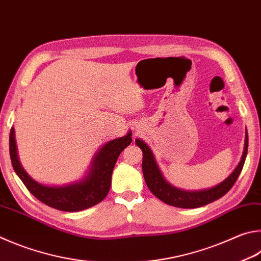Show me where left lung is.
<instances>
[{
    "mask_svg": "<svg viewBox=\"0 0 261 261\" xmlns=\"http://www.w3.org/2000/svg\"><path fill=\"white\" fill-rule=\"evenodd\" d=\"M136 144L143 150V173L149 191L161 201H163L169 205L182 207V209H194V207H200L209 204V203L216 200H219L234 186L241 171H242L246 153H248V134L245 137V146L242 160H241L238 168L235 169V171L217 186L196 192L181 191V189L173 187L165 181L162 173L159 170V167L156 165L153 153H151L149 147L139 139L136 140Z\"/></svg>",
    "mask_w": 261,
    "mask_h": 261,
    "instance_id": "obj_1",
    "label": "left lung"
}]
</instances>
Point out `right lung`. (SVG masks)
<instances>
[{
  "instance_id": "add662e5",
  "label": "right lung",
  "mask_w": 261,
  "mask_h": 261,
  "mask_svg": "<svg viewBox=\"0 0 261 261\" xmlns=\"http://www.w3.org/2000/svg\"><path fill=\"white\" fill-rule=\"evenodd\" d=\"M131 132L108 143L99 150L91 171L84 180L63 187L43 186L23 171L17 156L15 130L10 131V158L12 167L26 188L37 200L54 209L67 212L81 211L98 204L107 196L111 188L112 173L121 151L132 141Z\"/></svg>"
}]
</instances>
